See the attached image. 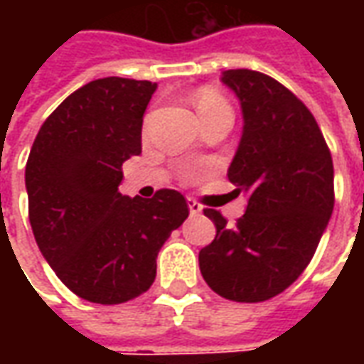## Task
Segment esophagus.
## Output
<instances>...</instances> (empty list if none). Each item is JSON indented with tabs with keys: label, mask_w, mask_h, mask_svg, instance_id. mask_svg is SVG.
Here are the masks:
<instances>
[{
	"label": "esophagus",
	"mask_w": 364,
	"mask_h": 364,
	"mask_svg": "<svg viewBox=\"0 0 364 364\" xmlns=\"http://www.w3.org/2000/svg\"><path fill=\"white\" fill-rule=\"evenodd\" d=\"M187 205H189V213L191 214H200L203 213V206H200V203H197L195 198H187Z\"/></svg>",
	"instance_id": "esophagus-1"
}]
</instances>
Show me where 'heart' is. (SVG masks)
<instances>
[{
	"label": "heart",
	"instance_id": "b5f03b06",
	"mask_svg": "<svg viewBox=\"0 0 364 364\" xmlns=\"http://www.w3.org/2000/svg\"><path fill=\"white\" fill-rule=\"evenodd\" d=\"M195 105H197V111L200 117H206L210 112L216 111H230L228 103L224 101V97L220 93H216L214 90H203L195 99Z\"/></svg>",
	"mask_w": 364,
	"mask_h": 364
}]
</instances>
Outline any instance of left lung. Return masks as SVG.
<instances>
[{
	"label": "left lung",
	"instance_id": "left-lung-1",
	"mask_svg": "<svg viewBox=\"0 0 364 364\" xmlns=\"http://www.w3.org/2000/svg\"><path fill=\"white\" fill-rule=\"evenodd\" d=\"M220 80L244 117L228 179L247 206L234 226L206 208L216 237L198 265L216 294L263 302L289 289L314 257L333 213V161L314 114L282 83L253 70H226Z\"/></svg>",
	"mask_w": 364,
	"mask_h": 364
}]
</instances>
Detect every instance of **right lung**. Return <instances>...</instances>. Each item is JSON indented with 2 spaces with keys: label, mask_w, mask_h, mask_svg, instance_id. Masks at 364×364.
Returning a JSON list of instances; mask_svg holds the SVG:
<instances>
[{
  "label": "right lung",
  "mask_w": 364,
  "mask_h": 364,
  "mask_svg": "<svg viewBox=\"0 0 364 364\" xmlns=\"http://www.w3.org/2000/svg\"><path fill=\"white\" fill-rule=\"evenodd\" d=\"M156 83L103 77L66 97L38 130L25 167L36 245L74 294L122 304L156 279V259L189 216L181 193L120 195L122 164L142 151Z\"/></svg>",
  "instance_id": "add662e5"
}]
</instances>
